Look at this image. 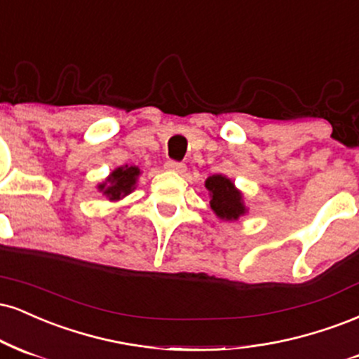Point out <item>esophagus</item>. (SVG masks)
Wrapping results in <instances>:
<instances>
[{
  "mask_svg": "<svg viewBox=\"0 0 359 359\" xmlns=\"http://www.w3.org/2000/svg\"><path fill=\"white\" fill-rule=\"evenodd\" d=\"M164 170L172 171V172H184V171H187V166H184L183 163L166 161V164H164Z\"/></svg>",
  "mask_w": 359,
  "mask_h": 359,
  "instance_id": "1",
  "label": "esophagus"
}]
</instances>
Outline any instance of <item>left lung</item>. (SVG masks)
<instances>
[{"mask_svg": "<svg viewBox=\"0 0 359 359\" xmlns=\"http://www.w3.org/2000/svg\"><path fill=\"white\" fill-rule=\"evenodd\" d=\"M210 193V206L220 220L235 222L248 212L243 193L225 175H212L205 181Z\"/></svg>", "mask_w": 359, "mask_h": 359, "instance_id": "1", "label": "left lung"}]
</instances>
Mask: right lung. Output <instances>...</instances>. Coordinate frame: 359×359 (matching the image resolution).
I'll return each mask as SVG.
<instances>
[{
    "label": "right lung",
    "instance_id": "right-lung-1",
    "mask_svg": "<svg viewBox=\"0 0 359 359\" xmlns=\"http://www.w3.org/2000/svg\"><path fill=\"white\" fill-rule=\"evenodd\" d=\"M139 176H141V170L137 166L124 164V166L116 168L102 183L97 184V189L109 201H119L136 189Z\"/></svg>",
    "mask_w": 359,
    "mask_h": 359
}]
</instances>
